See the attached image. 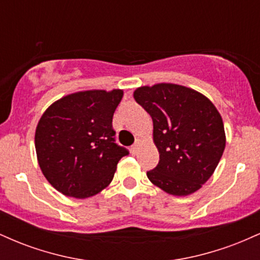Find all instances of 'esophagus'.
I'll return each mask as SVG.
<instances>
[{"label": "esophagus", "instance_id": "1", "mask_svg": "<svg viewBox=\"0 0 260 260\" xmlns=\"http://www.w3.org/2000/svg\"><path fill=\"white\" fill-rule=\"evenodd\" d=\"M139 148H140V142L138 140V142H137L136 144L132 145V148H131V153H132L133 155H136L139 151Z\"/></svg>", "mask_w": 260, "mask_h": 260}]
</instances>
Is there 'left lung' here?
Here are the masks:
<instances>
[{"instance_id": "left-lung-1", "label": "left lung", "mask_w": 260, "mask_h": 260, "mask_svg": "<svg viewBox=\"0 0 260 260\" xmlns=\"http://www.w3.org/2000/svg\"><path fill=\"white\" fill-rule=\"evenodd\" d=\"M133 96L153 118V142L160 160L147 172L151 183L176 197L201 189L226 145L215 105L202 92L174 83L139 86Z\"/></svg>"}]
</instances>
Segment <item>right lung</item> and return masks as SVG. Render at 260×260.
Instances as JSON below:
<instances>
[{
  "mask_svg": "<svg viewBox=\"0 0 260 260\" xmlns=\"http://www.w3.org/2000/svg\"><path fill=\"white\" fill-rule=\"evenodd\" d=\"M122 89L77 91L45 110L35 129L41 172L59 193L85 199L111 183L128 151L115 143L113 112Z\"/></svg>",
  "mask_w": 260,
  "mask_h": 260,
  "instance_id": "1",
  "label": "right lung"
}]
</instances>
